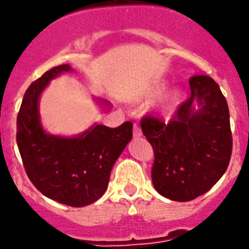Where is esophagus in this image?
<instances>
[{"mask_svg":"<svg viewBox=\"0 0 249 249\" xmlns=\"http://www.w3.org/2000/svg\"><path fill=\"white\" fill-rule=\"evenodd\" d=\"M133 135H134V138H141L142 135H143V133H142V129L139 128L137 124H135L134 128H133Z\"/></svg>","mask_w":249,"mask_h":249,"instance_id":"esophagus-1","label":"esophagus"}]
</instances>
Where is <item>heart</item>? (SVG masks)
<instances>
[{
    "instance_id": "heart-1",
    "label": "heart",
    "mask_w": 249,
    "mask_h": 249,
    "mask_svg": "<svg viewBox=\"0 0 249 249\" xmlns=\"http://www.w3.org/2000/svg\"><path fill=\"white\" fill-rule=\"evenodd\" d=\"M162 89H163V86H157L156 89H153L152 91H150V95H153V96L158 95ZM181 99H182V91H181L179 89H173V91H171V92L164 97L162 105H163V107L166 108H172L176 105H178Z\"/></svg>"
}]
</instances>
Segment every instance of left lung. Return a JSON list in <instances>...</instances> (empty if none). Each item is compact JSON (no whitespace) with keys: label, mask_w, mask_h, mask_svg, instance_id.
Here are the masks:
<instances>
[{"label":"left lung","mask_w":249,"mask_h":249,"mask_svg":"<svg viewBox=\"0 0 249 249\" xmlns=\"http://www.w3.org/2000/svg\"><path fill=\"white\" fill-rule=\"evenodd\" d=\"M191 96L170 121L144 116L142 130L154 150L152 182L173 201H190L212 189L231 156L229 108L209 76L190 79Z\"/></svg>","instance_id":"8db88e82"}]
</instances>
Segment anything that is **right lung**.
I'll use <instances>...</instances> for the list:
<instances>
[{
    "label": "right lung",
    "mask_w": 249,
    "mask_h": 249,
    "mask_svg": "<svg viewBox=\"0 0 249 249\" xmlns=\"http://www.w3.org/2000/svg\"><path fill=\"white\" fill-rule=\"evenodd\" d=\"M71 71L70 64L54 67L29 86L18 115L16 142L33 185L54 201L81 208L105 194L112 166L133 138V124L126 121L118 128L93 124L76 137L44 130L40 95L52 79ZM97 102L110 107L105 100Z\"/></svg>",
    "instance_id": "right-lung-1"
}]
</instances>
